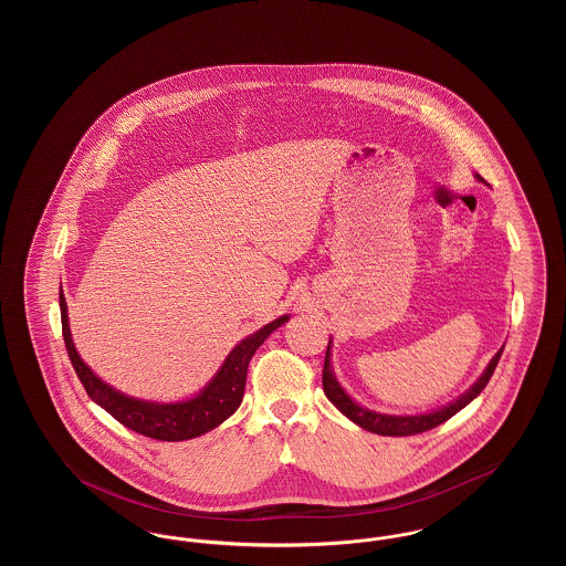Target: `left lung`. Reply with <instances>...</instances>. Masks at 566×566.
Instances as JSON below:
<instances>
[{"mask_svg": "<svg viewBox=\"0 0 566 566\" xmlns=\"http://www.w3.org/2000/svg\"><path fill=\"white\" fill-rule=\"evenodd\" d=\"M475 178L480 182H484V178L480 174H475ZM331 344L333 339H328V348H326V356H324V371H323V386L324 395L331 403L335 405L346 418H350L354 424H358L365 431L377 432V434H386V437H407V434H416V432L431 431L434 427L443 424L446 420H450L454 413H458L462 407L471 403L482 390L485 384L490 381V377L494 374L499 358L503 354V348L492 356V360L488 363L484 374L478 377L469 390H464L458 399L450 401L443 407H437L432 411H424V413H405V416H395V413H379L376 409H369L365 405L356 403L350 395L344 390V386L337 381V376L333 371L331 365Z\"/></svg>", "mask_w": 566, "mask_h": 566, "instance_id": "obj_1", "label": "left lung"}]
</instances>
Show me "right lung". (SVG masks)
I'll return each mask as SVG.
<instances>
[{"label":"right lung","instance_id":"1","mask_svg":"<svg viewBox=\"0 0 566 566\" xmlns=\"http://www.w3.org/2000/svg\"><path fill=\"white\" fill-rule=\"evenodd\" d=\"M59 307H61V326H63V339L70 354V360L81 377L82 386L86 395L108 411L112 418H116L127 429L139 432L144 437H153L159 441H185L199 437L203 432L212 431L218 424H222L229 416L235 413L243 399L245 388V374L248 365L254 356V352L261 348V344L270 337L271 333L289 323V314L275 318L273 323L265 324L256 333L248 335L233 350L227 354L222 365L218 367L214 377L189 399L159 403V401H144L135 399L114 386L106 384L102 377L95 376L93 369L84 363L81 354L74 346L70 318H67V303L63 291L59 293Z\"/></svg>","mask_w":566,"mask_h":566}]
</instances>
